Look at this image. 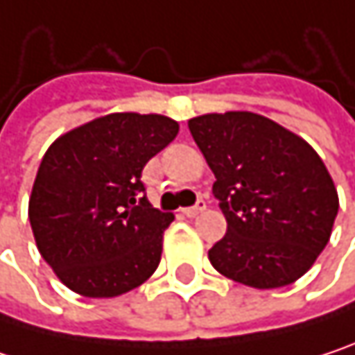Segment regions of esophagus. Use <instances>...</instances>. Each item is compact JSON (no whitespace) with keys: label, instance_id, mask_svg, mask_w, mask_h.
<instances>
[{"label":"esophagus","instance_id":"esophagus-1","mask_svg":"<svg viewBox=\"0 0 355 355\" xmlns=\"http://www.w3.org/2000/svg\"><path fill=\"white\" fill-rule=\"evenodd\" d=\"M201 211H205V203H203V201H199V203L193 205V207H182V209H180V214L187 216V218H195V216H199Z\"/></svg>","mask_w":355,"mask_h":355}]
</instances>
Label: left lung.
I'll return each mask as SVG.
<instances>
[{
	"label": "left lung",
	"instance_id": "1",
	"mask_svg": "<svg viewBox=\"0 0 355 355\" xmlns=\"http://www.w3.org/2000/svg\"><path fill=\"white\" fill-rule=\"evenodd\" d=\"M216 182L228 230L209 248L216 271L257 290L300 279L327 247L339 209L335 182L315 148L248 110L189 119Z\"/></svg>",
	"mask_w": 355,
	"mask_h": 355
}]
</instances>
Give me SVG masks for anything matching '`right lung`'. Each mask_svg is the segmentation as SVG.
Instances as JSON below:
<instances>
[{
  "label": "right lung",
  "instance_id": "add662e5",
  "mask_svg": "<svg viewBox=\"0 0 355 355\" xmlns=\"http://www.w3.org/2000/svg\"><path fill=\"white\" fill-rule=\"evenodd\" d=\"M177 133L178 123L164 114L110 112L44 152L28 220L38 252L71 292L114 298L156 271L175 216L141 197L139 178Z\"/></svg>",
  "mask_w": 355,
  "mask_h": 355
}]
</instances>
